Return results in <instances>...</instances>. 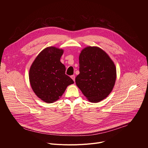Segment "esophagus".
<instances>
[{
	"label": "esophagus",
	"instance_id": "1",
	"mask_svg": "<svg viewBox=\"0 0 148 148\" xmlns=\"http://www.w3.org/2000/svg\"><path fill=\"white\" fill-rule=\"evenodd\" d=\"M71 78L73 79V81H75V75H71Z\"/></svg>",
	"mask_w": 148,
	"mask_h": 148
}]
</instances>
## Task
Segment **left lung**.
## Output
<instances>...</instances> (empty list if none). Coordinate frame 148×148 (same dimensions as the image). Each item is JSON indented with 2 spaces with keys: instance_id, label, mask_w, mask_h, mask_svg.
Wrapping results in <instances>:
<instances>
[{
  "instance_id": "8db88e82",
  "label": "left lung",
  "mask_w": 148,
  "mask_h": 148,
  "mask_svg": "<svg viewBox=\"0 0 148 148\" xmlns=\"http://www.w3.org/2000/svg\"><path fill=\"white\" fill-rule=\"evenodd\" d=\"M79 74L75 82L91 102H98L112 90L116 80V68L108 55L97 47L83 49L79 57Z\"/></svg>"
}]
</instances>
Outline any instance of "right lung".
<instances>
[{
    "label": "right lung",
    "mask_w": 148,
    "mask_h": 148,
    "mask_svg": "<svg viewBox=\"0 0 148 148\" xmlns=\"http://www.w3.org/2000/svg\"><path fill=\"white\" fill-rule=\"evenodd\" d=\"M63 50L49 47L36 58L29 71V79L36 95L41 100L56 101L74 81L66 74V67L60 62Z\"/></svg>",
    "instance_id": "1"
}]
</instances>
